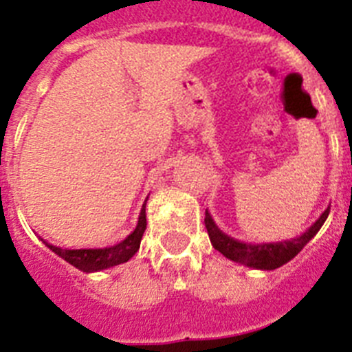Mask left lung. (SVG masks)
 <instances>
[{"label": "left lung", "instance_id": "1", "mask_svg": "<svg viewBox=\"0 0 352 352\" xmlns=\"http://www.w3.org/2000/svg\"><path fill=\"white\" fill-rule=\"evenodd\" d=\"M329 214V207L320 214V218L317 219L307 232L296 237V239L289 241H280V243H265V244H250V243H241V241L228 237L227 234H223L216 223L212 221L210 214L206 212V228L209 234V239L212 246L218 250L219 253L230 258L234 262L248 265V267L255 269H276L280 265L287 264L290 258H294L301 250L305 248V244L320 230L324 225L326 218Z\"/></svg>", "mask_w": 352, "mask_h": 352}]
</instances>
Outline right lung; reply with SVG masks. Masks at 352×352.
Listing matches in <instances>:
<instances>
[{
	"mask_svg": "<svg viewBox=\"0 0 352 352\" xmlns=\"http://www.w3.org/2000/svg\"><path fill=\"white\" fill-rule=\"evenodd\" d=\"M146 228V214H145V204L140 212L138 225L134 228L133 234H129L122 243L115 244L111 248H96V250H63L60 246H53V244L42 243L47 246L49 250H53L58 256H62L63 261L72 264L83 273H96V271H102V269L113 267V265L124 264L140 250V243H142L143 232Z\"/></svg>",
	"mask_w": 352,
	"mask_h": 352,
	"instance_id": "obj_1",
	"label": "right lung"
}]
</instances>
